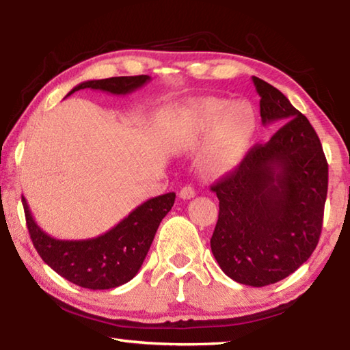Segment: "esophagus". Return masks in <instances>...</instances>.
Instances as JSON below:
<instances>
[{
    "mask_svg": "<svg viewBox=\"0 0 350 350\" xmlns=\"http://www.w3.org/2000/svg\"><path fill=\"white\" fill-rule=\"evenodd\" d=\"M196 196V191H194V188L191 185H185L179 193V198L183 200H188V199H193Z\"/></svg>",
    "mask_w": 350,
    "mask_h": 350,
    "instance_id": "esophagus-1",
    "label": "esophagus"
}]
</instances>
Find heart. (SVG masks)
Here are the masks:
<instances>
[{"label":"heart","mask_w":350,"mask_h":350,"mask_svg":"<svg viewBox=\"0 0 350 350\" xmlns=\"http://www.w3.org/2000/svg\"><path fill=\"white\" fill-rule=\"evenodd\" d=\"M256 125V112L250 103L230 105L224 98H204L189 106L182 117L171 137V146L182 152L205 146L202 156L205 173H228L245 157Z\"/></svg>","instance_id":"obj_1"}]
</instances>
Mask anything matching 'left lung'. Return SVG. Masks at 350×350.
<instances>
[{
    "label": "left lung",
    "instance_id": "left-lung-1",
    "mask_svg": "<svg viewBox=\"0 0 350 350\" xmlns=\"http://www.w3.org/2000/svg\"><path fill=\"white\" fill-rule=\"evenodd\" d=\"M252 79L262 125L286 123L211 187L219 217L210 244L225 275L264 287L292 275L317 248L329 168L307 117L267 81Z\"/></svg>",
    "mask_w": 350,
    "mask_h": 350
}]
</instances>
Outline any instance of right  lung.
I'll use <instances>...</instances> for the list:
<instances>
[{
  "instance_id": "obj_1",
  "label": "right lung",
  "mask_w": 350,
  "mask_h": 350,
  "mask_svg": "<svg viewBox=\"0 0 350 350\" xmlns=\"http://www.w3.org/2000/svg\"><path fill=\"white\" fill-rule=\"evenodd\" d=\"M148 81L150 75L88 80L77 85L68 96L86 88L125 96ZM174 199L176 193H167L146 200L116 227L97 238L64 241L43 232L32 217L26 199L21 198L29 234L41 259L64 280L91 290L116 288L137 275L152 244L154 234L174 205Z\"/></svg>"
}]
</instances>
